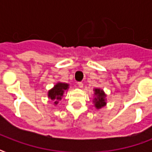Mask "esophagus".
<instances>
[{
    "instance_id": "34e87169",
    "label": "esophagus",
    "mask_w": 152,
    "mask_h": 152,
    "mask_svg": "<svg viewBox=\"0 0 152 152\" xmlns=\"http://www.w3.org/2000/svg\"><path fill=\"white\" fill-rule=\"evenodd\" d=\"M77 85H78L79 88H82L83 87V83H82V82H78V83H77Z\"/></svg>"
}]
</instances>
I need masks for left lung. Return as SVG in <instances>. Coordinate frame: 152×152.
Listing matches in <instances>:
<instances>
[{"mask_svg":"<svg viewBox=\"0 0 152 152\" xmlns=\"http://www.w3.org/2000/svg\"><path fill=\"white\" fill-rule=\"evenodd\" d=\"M95 99H94V103L96 109H100L106 106V94L102 89L99 88H95Z\"/></svg>","mask_w":152,"mask_h":152,"instance_id":"obj_1","label":"left lung"}]
</instances>
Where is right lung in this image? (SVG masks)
Instances as JSON below:
<instances>
[{"label":"right lung","mask_w":152,"mask_h":152,"mask_svg":"<svg viewBox=\"0 0 152 152\" xmlns=\"http://www.w3.org/2000/svg\"><path fill=\"white\" fill-rule=\"evenodd\" d=\"M69 84L65 83H57L53 88L48 91V97L52 100H55L54 105L58 103V101L61 99L63 94L69 89Z\"/></svg>","instance_id":"1"}]
</instances>
